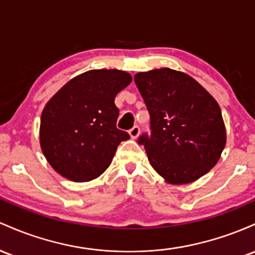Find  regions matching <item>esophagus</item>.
Listing matches in <instances>:
<instances>
[{
  "label": "esophagus",
  "mask_w": 255,
  "mask_h": 255,
  "mask_svg": "<svg viewBox=\"0 0 255 255\" xmlns=\"http://www.w3.org/2000/svg\"><path fill=\"white\" fill-rule=\"evenodd\" d=\"M128 133H130L131 138H133V139L137 138V137H138V135H139V128L137 127V125H135V127H133L130 131H128Z\"/></svg>",
  "instance_id": "obj_1"
}]
</instances>
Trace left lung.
I'll return each mask as SVG.
<instances>
[{
	"label": "left lung",
	"instance_id": "1",
	"mask_svg": "<svg viewBox=\"0 0 255 255\" xmlns=\"http://www.w3.org/2000/svg\"><path fill=\"white\" fill-rule=\"evenodd\" d=\"M150 116L138 138L151 167L170 184H188L218 162L227 131L218 102L193 77L171 68L135 74Z\"/></svg>",
	"mask_w": 255,
	"mask_h": 255
}]
</instances>
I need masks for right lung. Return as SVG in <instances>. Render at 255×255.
<instances>
[{
    "label": "right lung",
    "instance_id": "1",
    "mask_svg": "<svg viewBox=\"0 0 255 255\" xmlns=\"http://www.w3.org/2000/svg\"><path fill=\"white\" fill-rule=\"evenodd\" d=\"M132 81L119 70H91L68 81L45 105L39 143L51 167L73 182L97 178L111 165L122 141L114 99Z\"/></svg>",
    "mask_w": 255,
    "mask_h": 255
}]
</instances>
